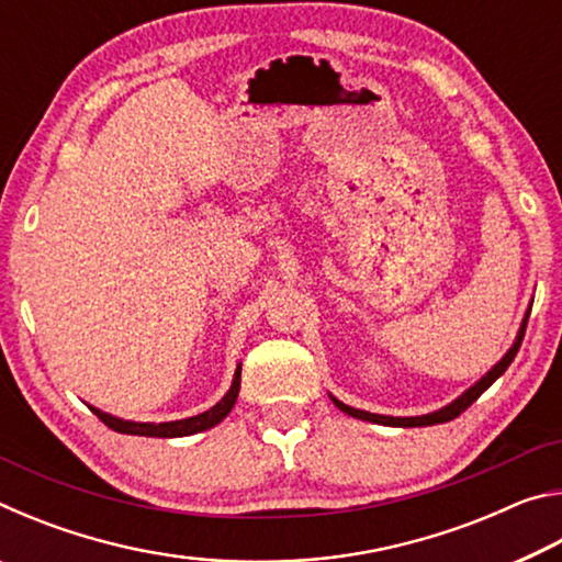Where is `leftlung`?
Returning a JSON list of instances; mask_svg holds the SVG:
<instances>
[{
    "label": "left lung",
    "mask_w": 562,
    "mask_h": 562,
    "mask_svg": "<svg viewBox=\"0 0 562 562\" xmlns=\"http://www.w3.org/2000/svg\"><path fill=\"white\" fill-rule=\"evenodd\" d=\"M528 317H530V307L526 310V315H522V322H520V329L516 339H513L510 349L506 351V355L501 357V361H496L486 374H483L479 382H475L473 386L465 389V392L461 396H456L451 404H446L441 408H436V412L431 414H422V416H384V414H369V412H361V408H355V406H347L345 402H339L337 396L329 398L335 402V406L339 408V412H345L349 416L355 418H361V422H372V424H382V426H402V429H408V426H434V424H443V422H451V418H456L459 414H463L465 408H469L475 398H479L486 389L496 382V379L506 372V369L510 367V361L516 359L518 349H520V341H522V335H526V325H528Z\"/></svg>",
    "instance_id": "8db88e82"
}]
</instances>
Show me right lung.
<instances>
[{"instance_id":"1","label":"right lung","mask_w":562,"mask_h":562,"mask_svg":"<svg viewBox=\"0 0 562 562\" xmlns=\"http://www.w3.org/2000/svg\"><path fill=\"white\" fill-rule=\"evenodd\" d=\"M240 364L235 369V376H233V384L227 389L225 396L217 402L215 406L207 408L203 414H195V416H188V418H176V422H128V418H119L113 414L101 412V408L91 406L89 408L93 414H97L103 424L109 426V429L119 431V434H131V436H156V439H178V436H193V434H201L213 429L223 422V418L233 412V406L237 402V394H240Z\"/></svg>"}]
</instances>
